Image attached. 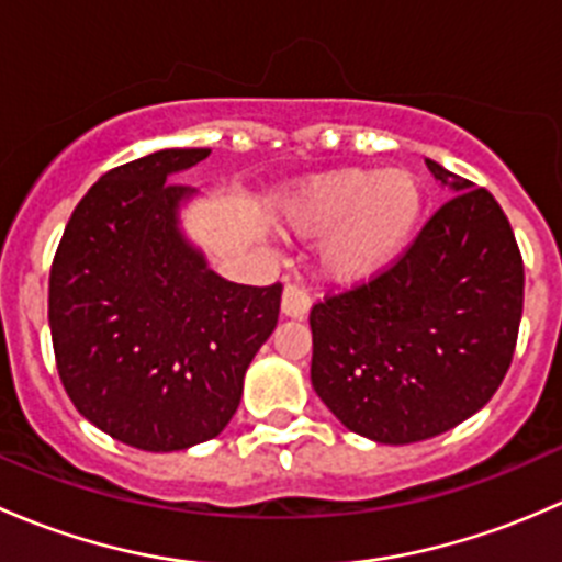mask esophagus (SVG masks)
<instances>
[{"mask_svg": "<svg viewBox=\"0 0 562 562\" xmlns=\"http://www.w3.org/2000/svg\"><path fill=\"white\" fill-rule=\"evenodd\" d=\"M310 313V296L307 291H302V288L296 285H285V291H282V315L285 317H307Z\"/></svg>", "mask_w": 562, "mask_h": 562, "instance_id": "34e87169", "label": "esophagus"}]
</instances>
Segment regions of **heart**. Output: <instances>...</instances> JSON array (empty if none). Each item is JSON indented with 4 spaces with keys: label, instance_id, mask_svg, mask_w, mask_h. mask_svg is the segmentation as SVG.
<instances>
[{
    "label": "heart",
    "instance_id": "heart-1",
    "mask_svg": "<svg viewBox=\"0 0 562 562\" xmlns=\"http://www.w3.org/2000/svg\"><path fill=\"white\" fill-rule=\"evenodd\" d=\"M422 214V179L407 168H337L296 184L280 203L293 236H321L317 269L337 285H359L394 266Z\"/></svg>",
    "mask_w": 562,
    "mask_h": 562
}]
</instances>
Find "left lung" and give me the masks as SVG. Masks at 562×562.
I'll use <instances>...</instances> for the list:
<instances>
[{
  "instance_id": "left-lung-1",
  "label": "left lung",
  "mask_w": 562,
  "mask_h": 562,
  "mask_svg": "<svg viewBox=\"0 0 562 562\" xmlns=\"http://www.w3.org/2000/svg\"><path fill=\"white\" fill-rule=\"evenodd\" d=\"M451 192L407 252L367 285L315 304L323 405L375 443L449 432L492 400L522 321L525 269L501 203L427 160Z\"/></svg>"
}]
</instances>
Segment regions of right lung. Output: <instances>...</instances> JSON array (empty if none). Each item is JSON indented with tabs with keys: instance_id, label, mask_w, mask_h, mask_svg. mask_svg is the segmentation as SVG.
Masks as SVG:
<instances>
[{
	"instance_id": "obj_1",
	"label": "right lung",
	"mask_w": 562,
	"mask_h": 562,
	"mask_svg": "<svg viewBox=\"0 0 562 562\" xmlns=\"http://www.w3.org/2000/svg\"><path fill=\"white\" fill-rule=\"evenodd\" d=\"M212 149H162L103 173L56 249L48 326L67 396L140 451H184L228 427L282 285H236L187 239L173 184Z\"/></svg>"
}]
</instances>
